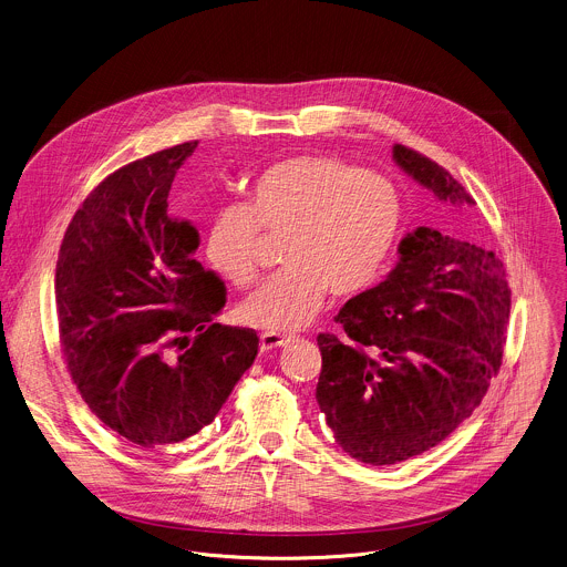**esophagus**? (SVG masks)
<instances>
[{"label": "esophagus", "mask_w": 567, "mask_h": 567, "mask_svg": "<svg viewBox=\"0 0 567 567\" xmlns=\"http://www.w3.org/2000/svg\"><path fill=\"white\" fill-rule=\"evenodd\" d=\"M291 340H293V338H291V336H287V333L267 331V333H262V336H260V350H262V352H267V350H271V348H280V346H285V343H289Z\"/></svg>", "instance_id": "1"}]
</instances>
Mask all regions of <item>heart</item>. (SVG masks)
<instances>
[{"mask_svg":"<svg viewBox=\"0 0 567 567\" xmlns=\"http://www.w3.org/2000/svg\"><path fill=\"white\" fill-rule=\"evenodd\" d=\"M260 227L285 234V267L238 307V320L298 331L320 313L329 291L350 298L377 282L401 231V199L385 177L333 155L269 166L251 184L247 206L221 204L206 226V258L231 285L256 280Z\"/></svg>","mask_w":567,"mask_h":567,"instance_id":"1","label":"heart"}]
</instances>
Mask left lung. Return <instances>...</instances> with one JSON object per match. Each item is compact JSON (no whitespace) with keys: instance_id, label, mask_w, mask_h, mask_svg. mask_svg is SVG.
<instances>
[{"instance_id":"8db88e82","label":"left lung","mask_w":567,"mask_h":567,"mask_svg":"<svg viewBox=\"0 0 567 567\" xmlns=\"http://www.w3.org/2000/svg\"><path fill=\"white\" fill-rule=\"evenodd\" d=\"M392 157L439 202L475 204L419 151L394 144ZM508 316L506 269L493 251L416 227L399 243L388 278L341 307L343 338L318 336L316 399L336 443L372 466L436 447L499 372Z\"/></svg>"}]
</instances>
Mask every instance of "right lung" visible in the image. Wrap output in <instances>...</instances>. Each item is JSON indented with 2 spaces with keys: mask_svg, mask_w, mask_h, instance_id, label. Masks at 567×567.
Instances as JSON below:
<instances>
[{
  "mask_svg": "<svg viewBox=\"0 0 567 567\" xmlns=\"http://www.w3.org/2000/svg\"><path fill=\"white\" fill-rule=\"evenodd\" d=\"M184 142L105 177L65 229L54 278L61 352L83 401L142 452L210 425L258 354L224 327L226 287L193 256L199 231L168 215Z\"/></svg>",
  "mask_w": 567,
  "mask_h": 567,
  "instance_id": "right-lung-1",
  "label": "right lung"
}]
</instances>
